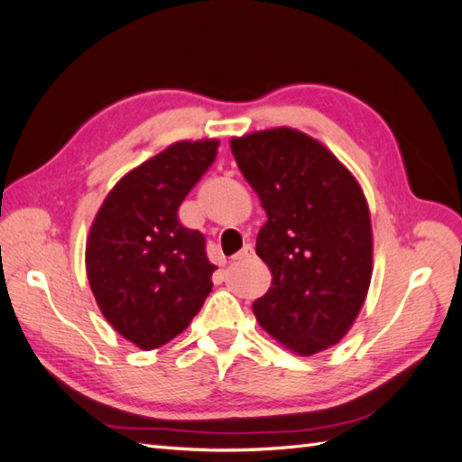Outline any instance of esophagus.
Masks as SVG:
<instances>
[{"instance_id": "1", "label": "esophagus", "mask_w": 462, "mask_h": 462, "mask_svg": "<svg viewBox=\"0 0 462 462\" xmlns=\"http://www.w3.org/2000/svg\"><path fill=\"white\" fill-rule=\"evenodd\" d=\"M254 258V248L253 245H245L239 253L233 256V260H253Z\"/></svg>"}]
</instances>
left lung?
I'll list each match as a JSON object with an SVG mask.
<instances>
[{"label": "left lung", "mask_w": 462, "mask_h": 462, "mask_svg": "<svg viewBox=\"0 0 462 462\" xmlns=\"http://www.w3.org/2000/svg\"><path fill=\"white\" fill-rule=\"evenodd\" d=\"M231 152L268 214L256 254L273 282L253 304L256 319L291 351H324L353 326L370 287L365 194L331 152L299 131L233 138Z\"/></svg>", "instance_id": "8db88e82"}]
</instances>
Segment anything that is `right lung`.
<instances>
[{
  "label": "right lung",
  "mask_w": 462,
  "mask_h": 462,
  "mask_svg": "<svg viewBox=\"0 0 462 462\" xmlns=\"http://www.w3.org/2000/svg\"><path fill=\"white\" fill-rule=\"evenodd\" d=\"M217 141L177 143L125 175L97 212L87 273L102 314L144 351L183 331L212 291L206 239L179 206L216 160Z\"/></svg>",
  "instance_id": "add662e5"
}]
</instances>
